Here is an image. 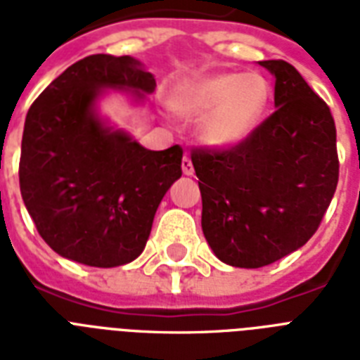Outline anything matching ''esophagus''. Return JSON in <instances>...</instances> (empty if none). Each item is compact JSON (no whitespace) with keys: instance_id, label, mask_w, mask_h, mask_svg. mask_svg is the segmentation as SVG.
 <instances>
[{"instance_id":"esophagus-1","label":"esophagus","mask_w":360,"mask_h":360,"mask_svg":"<svg viewBox=\"0 0 360 360\" xmlns=\"http://www.w3.org/2000/svg\"><path fill=\"white\" fill-rule=\"evenodd\" d=\"M181 168H183V174L185 175H194V164L188 157L183 158V162H181Z\"/></svg>"}]
</instances>
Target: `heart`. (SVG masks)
I'll return each mask as SVG.
<instances>
[{
    "label": "heart",
    "instance_id": "obj_1",
    "mask_svg": "<svg viewBox=\"0 0 360 360\" xmlns=\"http://www.w3.org/2000/svg\"><path fill=\"white\" fill-rule=\"evenodd\" d=\"M267 80L259 75H217L181 87L174 106L188 117L207 115L203 138L219 147L237 146L248 138L267 108Z\"/></svg>",
    "mask_w": 360,
    "mask_h": 360
}]
</instances>
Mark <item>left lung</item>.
<instances>
[{"mask_svg": "<svg viewBox=\"0 0 360 360\" xmlns=\"http://www.w3.org/2000/svg\"><path fill=\"white\" fill-rule=\"evenodd\" d=\"M274 75V110L231 147H194L202 230L220 262L257 269L301 248L321 224L338 185L329 106L293 65L259 61Z\"/></svg>", "mask_w": 360, "mask_h": 360, "instance_id": "8db88e82", "label": "left lung"}]
</instances>
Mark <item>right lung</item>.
<instances>
[{"mask_svg":"<svg viewBox=\"0 0 360 360\" xmlns=\"http://www.w3.org/2000/svg\"><path fill=\"white\" fill-rule=\"evenodd\" d=\"M129 56L76 61L31 104L22 136L20 192L39 236L59 256L117 267L146 248L158 203L183 174V149L149 151L106 129L93 104L106 87L155 89Z\"/></svg>","mask_w":360,"mask_h":360,"instance_id":"add662e5","label":"right lung"}]
</instances>
